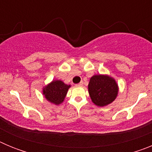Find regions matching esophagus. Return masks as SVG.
Instances as JSON below:
<instances>
[{
    "mask_svg": "<svg viewBox=\"0 0 152 152\" xmlns=\"http://www.w3.org/2000/svg\"><path fill=\"white\" fill-rule=\"evenodd\" d=\"M83 84H84V82H83V81H80L79 84H77V86H83Z\"/></svg>",
    "mask_w": 152,
    "mask_h": 152,
    "instance_id": "esophagus-1",
    "label": "esophagus"
}]
</instances>
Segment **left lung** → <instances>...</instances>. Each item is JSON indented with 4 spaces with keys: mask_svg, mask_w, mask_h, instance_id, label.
I'll list each match as a JSON object with an SVG mask.
<instances>
[{
    "mask_svg": "<svg viewBox=\"0 0 152 152\" xmlns=\"http://www.w3.org/2000/svg\"><path fill=\"white\" fill-rule=\"evenodd\" d=\"M88 92L95 105L105 107L116 100L119 86L116 80L109 75H95L90 79Z\"/></svg>",
    "mask_w": 152,
    "mask_h": 152,
    "instance_id": "left-lung-1",
    "label": "left lung"
}]
</instances>
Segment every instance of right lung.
<instances>
[{"label": "right lung", "mask_w": 152, "mask_h": 152, "mask_svg": "<svg viewBox=\"0 0 152 152\" xmlns=\"http://www.w3.org/2000/svg\"><path fill=\"white\" fill-rule=\"evenodd\" d=\"M71 85L64 84L60 80H53L45 86L42 94L45 98L55 105H59L64 101Z\"/></svg>", "instance_id": "1"}]
</instances>
